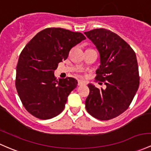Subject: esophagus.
I'll use <instances>...</instances> for the list:
<instances>
[{
    "mask_svg": "<svg viewBox=\"0 0 151 151\" xmlns=\"http://www.w3.org/2000/svg\"><path fill=\"white\" fill-rule=\"evenodd\" d=\"M85 82H84V81L82 80H79L78 81V85L79 86H81V85H83V84H85Z\"/></svg>",
    "mask_w": 151,
    "mask_h": 151,
    "instance_id": "34e87169",
    "label": "esophagus"
}]
</instances>
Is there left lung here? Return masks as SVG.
Returning a JSON list of instances; mask_svg holds the SVG:
<instances>
[{"mask_svg":"<svg viewBox=\"0 0 151 151\" xmlns=\"http://www.w3.org/2000/svg\"><path fill=\"white\" fill-rule=\"evenodd\" d=\"M100 53V65L95 79L105 82V89L89 84L87 111L95 118L108 120L128 108L140 84L136 55L127 43L110 30L84 32Z\"/></svg>","mask_w":151,"mask_h":151,"instance_id":"obj_1","label":"left lung"}]
</instances>
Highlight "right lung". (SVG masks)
I'll list each match as a JSON object with an SVG mask.
<instances>
[{
    "instance_id": "1",
    "label": "right lung",
    "mask_w": 151,
    "mask_h": 151,
    "mask_svg": "<svg viewBox=\"0 0 151 151\" xmlns=\"http://www.w3.org/2000/svg\"><path fill=\"white\" fill-rule=\"evenodd\" d=\"M86 39L82 33L61 28H47L26 44L16 67V87L26 110L47 120L64 110L67 97L77 87L72 77H54L58 64L67 59L73 46Z\"/></svg>"
}]
</instances>
